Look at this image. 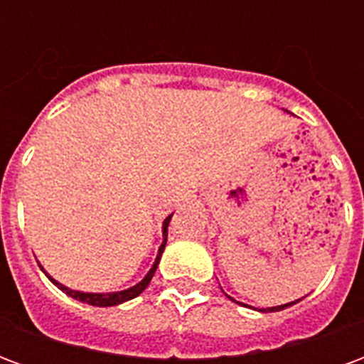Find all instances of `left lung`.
<instances>
[{
    "label": "left lung",
    "instance_id": "obj_1",
    "mask_svg": "<svg viewBox=\"0 0 364 364\" xmlns=\"http://www.w3.org/2000/svg\"><path fill=\"white\" fill-rule=\"evenodd\" d=\"M226 296H228V294H226ZM228 298L230 300H234L232 296H228ZM298 300H302V298H298ZM298 300H292V302H287V304H281V306H273V308H263L261 312H279V310H284V308H289V306L296 304ZM234 302H236V300H234Z\"/></svg>",
    "mask_w": 364,
    "mask_h": 364
}]
</instances>
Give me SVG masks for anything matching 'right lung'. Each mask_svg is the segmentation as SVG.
Instances as JSON below:
<instances>
[{
  "label": "right lung",
  "instance_id": "right-lung-1",
  "mask_svg": "<svg viewBox=\"0 0 364 364\" xmlns=\"http://www.w3.org/2000/svg\"><path fill=\"white\" fill-rule=\"evenodd\" d=\"M171 216H173V214H169L166 220H164V226H161V232H164V242H161V245H159L158 255H156L154 265H151V269L146 273V277H144L142 281L136 282L134 287H130V289L114 290V292H83V290L68 289L66 284H62V282H58L54 277H50V274L46 273L43 265H41V269H43L44 273H46V277H48V279H50V281L54 282L60 290H62V292H66L68 296L75 298V300H80V302H85V304H91V306H101V308H105V306H117V304H122V302H128V300H132V298H136L138 294H142L144 290H146V287L150 284L151 277H154V273H156V269H158L159 265V259H161V253H164V250H166L167 226H169V222H171Z\"/></svg>",
  "mask_w": 364,
  "mask_h": 364
}]
</instances>
